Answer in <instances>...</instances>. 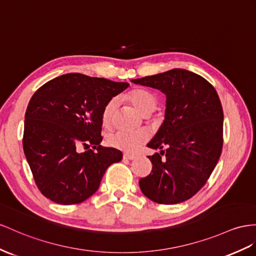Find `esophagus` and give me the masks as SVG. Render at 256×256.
Wrapping results in <instances>:
<instances>
[{
	"label": "esophagus",
	"mask_w": 256,
	"mask_h": 256,
	"mask_svg": "<svg viewBox=\"0 0 256 256\" xmlns=\"http://www.w3.org/2000/svg\"><path fill=\"white\" fill-rule=\"evenodd\" d=\"M137 158L134 154H123V159L124 160H135Z\"/></svg>",
	"instance_id": "34e87169"
}]
</instances>
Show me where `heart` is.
I'll return each mask as SVG.
<instances>
[{
    "mask_svg": "<svg viewBox=\"0 0 256 256\" xmlns=\"http://www.w3.org/2000/svg\"><path fill=\"white\" fill-rule=\"evenodd\" d=\"M126 100L133 104V107L138 111L142 116H149L156 110L158 100L154 94L142 88H134L124 96ZM116 100H109L102 109V122L104 128H110L112 126L116 110ZM149 140V134L146 130H137V132H126V130H119L111 135L108 140L109 145L116 149L122 150L126 152H136L144 144Z\"/></svg>",
    "mask_w": 256,
    "mask_h": 256,
    "instance_id": "heart-1",
    "label": "heart"
}]
</instances>
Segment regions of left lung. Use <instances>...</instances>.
<instances>
[{"instance_id": "left-lung-1", "label": "left lung", "mask_w": 256, "mask_h": 256, "mask_svg": "<svg viewBox=\"0 0 256 256\" xmlns=\"http://www.w3.org/2000/svg\"><path fill=\"white\" fill-rule=\"evenodd\" d=\"M132 82L160 90L166 97L164 121L147 145L161 152L148 156L152 170L140 180V190L160 204L190 199L206 184L222 152L224 114L220 97L204 78L185 69Z\"/></svg>"}]
</instances>
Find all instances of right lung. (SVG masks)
Masks as SVG:
<instances>
[{
    "label": "right lung",
    "instance_id": "add662e5",
    "mask_svg": "<svg viewBox=\"0 0 256 256\" xmlns=\"http://www.w3.org/2000/svg\"><path fill=\"white\" fill-rule=\"evenodd\" d=\"M126 82L81 74L57 76L38 88L24 114V152L36 184L58 204L88 199L109 166L122 160L120 150L100 146L102 112ZM96 148L84 153L81 146Z\"/></svg>",
    "mask_w": 256,
    "mask_h": 256
}]
</instances>
